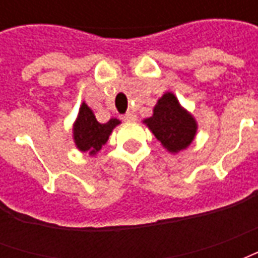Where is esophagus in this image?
<instances>
[{
	"label": "esophagus",
	"instance_id": "1",
	"mask_svg": "<svg viewBox=\"0 0 258 258\" xmlns=\"http://www.w3.org/2000/svg\"><path fill=\"white\" fill-rule=\"evenodd\" d=\"M124 121H135L137 120V114L133 112H127L125 114H123Z\"/></svg>",
	"mask_w": 258,
	"mask_h": 258
}]
</instances>
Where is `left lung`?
<instances>
[{"label": "left lung", "instance_id": "1", "mask_svg": "<svg viewBox=\"0 0 258 258\" xmlns=\"http://www.w3.org/2000/svg\"><path fill=\"white\" fill-rule=\"evenodd\" d=\"M162 145L171 153H178L194 141L198 124L192 114L181 107L174 94L167 92L157 101L153 116L144 120Z\"/></svg>", "mask_w": 258, "mask_h": 258}]
</instances>
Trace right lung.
<instances>
[{"label": "right lung", "instance_id": "1", "mask_svg": "<svg viewBox=\"0 0 258 258\" xmlns=\"http://www.w3.org/2000/svg\"><path fill=\"white\" fill-rule=\"evenodd\" d=\"M120 124L117 118H110L107 123L101 124L95 118V114L85 103L80 107L79 116L73 125L74 142L81 152H90L96 155L107 142L113 128Z\"/></svg>", "mask_w": 258, "mask_h": 258}]
</instances>
